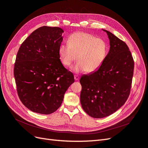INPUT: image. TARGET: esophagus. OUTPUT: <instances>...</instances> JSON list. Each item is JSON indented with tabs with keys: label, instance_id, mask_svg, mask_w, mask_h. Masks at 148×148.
I'll return each instance as SVG.
<instances>
[{
	"label": "esophagus",
	"instance_id": "obj_1",
	"mask_svg": "<svg viewBox=\"0 0 148 148\" xmlns=\"http://www.w3.org/2000/svg\"><path fill=\"white\" fill-rule=\"evenodd\" d=\"M74 79H75V80H78L79 79V76L77 75H74Z\"/></svg>",
	"mask_w": 148,
	"mask_h": 148
}]
</instances>
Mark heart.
Returning a JSON list of instances; mask_svg holds the SVG:
<instances>
[{"mask_svg": "<svg viewBox=\"0 0 148 148\" xmlns=\"http://www.w3.org/2000/svg\"><path fill=\"white\" fill-rule=\"evenodd\" d=\"M69 44L60 45L58 53L61 63L69 66L76 59L78 63L72 67L75 73L87 71L88 73L97 71L106 58L108 46L101 38L88 33L78 32L69 37Z\"/></svg>", "mask_w": 148, "mask_h": 148, "instance_id": "obj_1", "label": "heart"}]
</instances>
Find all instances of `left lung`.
I'll return each mask as SVG.
<instances>
[{
	"label": "left lung",
	"mask_w": 148,
	"mask_h": 148,
	"mask_svg": "<svg viewBox=\"0 0 148 148\" xmlns=\"http://www.w3.org/2000/svg\"><path fill=\"white\" fill-rule=\"evenodd\" d=\"M103 31L109 39L108 53L97 71L80 79L81 105L90 116L97 119L110 116L125 104L134 69V61L125 43L111 32Z\"/></svg>",
	"instance_id": "obj_1"
}]
</instances>
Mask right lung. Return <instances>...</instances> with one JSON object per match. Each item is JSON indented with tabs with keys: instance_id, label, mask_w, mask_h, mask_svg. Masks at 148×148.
<instances>
[{
	"instance_id": "right-lung-1",
	"label": "right lung",
	"mask_w": 148,
	"mask_h": 148,
	"mask_svg": "<svg viewBox=\"0 0 148 148\" xmlns=\"http://www.w3.org/2000/svg\"><path fill=\"white\" fill-rule=\"evenodd\" d=\"M63 32L58 27H40L18 50L14 66L17 92L22 103L32 112L50 114L56 111L74 82L73 74L60 60Z\"/></svg>"
}]
</instances>
